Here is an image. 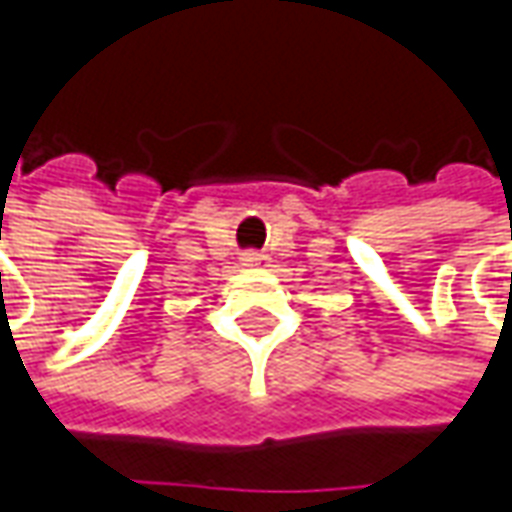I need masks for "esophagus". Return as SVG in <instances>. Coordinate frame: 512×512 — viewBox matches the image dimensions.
Wrapping results in <instances>:
<instances>
[{
    "label": "esophagus",
    "instance_id": "obj_1",
    "mask_svg": "<svg viewBox=\"0 0 512 512\" xmlns=\"http://www.w3.org/2000/svg\"><path fill=\"white\" fill-rule=\"evenodd\" d=\"M263 263H268V255H260V252L244 255V266H263Z\"/></svg>",
    "mask_w": 512,
    "mask_h": 512
}]
</instances>
